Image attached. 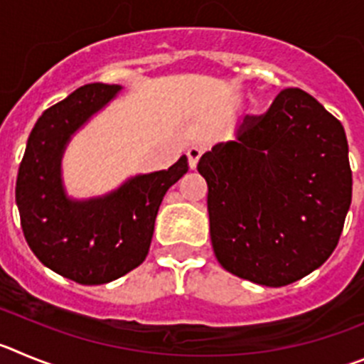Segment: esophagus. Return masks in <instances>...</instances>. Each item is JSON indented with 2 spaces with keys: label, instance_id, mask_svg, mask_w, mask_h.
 Instances as JSON below:
<instances>
[{
  "label": "esophagus",
  "instance_id": "esophagus-1",
  "mask_svg": "<svg viewBox=\"0 0 364 364\" xmlns=\"http://www.w3.org/2000/svg\"><path fill=\"white\" fill-rule=\"evenodd\" d=\"M201 154H203V149L201 146H190L188 150H186V158H188V166L192 170L198 166V161L199 158H201Z\"/></svg>",
  "mask_w": 364,
  "mask_h": 364
}]
</instances>
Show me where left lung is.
Instances as JSON below:
<instances>
[{
	"label": "left lung",
	"instance_id": "obj_1",
	"mask_svg": "<svg viewBox=\"0 0 364 364\" xmlns=\"http://www.w3.org/2000/svg\"><path fill=\"white\" fill-rule=\"evenodd\" d=\"M212 248L234 276L284 287L325 263L352 203L343 125L299 88L203 154Z\"/></svg>",
	"mask_w": 364,
	"mask_h": 364
}]
</instances>
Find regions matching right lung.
I'll list each match as a JSON object with an SVG mask.
<instances>
[{
    "label": "right lung",
    "mask_w": 364,
    "mask_h": 364,
    "mask_svg": "<svg viewBox=\"0 0 364 364\" xmlns=\"http://www.w3.org/2000/svg\"><path fill=\"white\" fill-rule=\"evenodd\" d=\"M90 83L45 110L28 136L16 203L28 247L45 267L80 284H103L145 261L166 190L188 170L181 156L168 170L137 174L90 199L67 194L61 159L72 136L119 94Z\"/></svg>",
    "instance_id": "1"
}]
</instances>
